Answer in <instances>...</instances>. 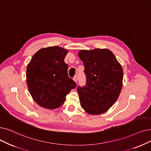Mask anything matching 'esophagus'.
Segmentation results:
<instances>
[{
    "label": "esophagus",
    "mask_w": 151,
    "mask_h": 151,
    "mask_svg": "<svg viewBox=\"0 0 151 151\" xmlns=\"http://www.w3.org/2000/svg\"><path fill=\"white\" fill-rule=\"evenodd\" d=\"M73 80H74L76 82H77L78 77H77V75H76V76H75L74 77V78H73Z\"/></svg>",
    "instance_id": "esophagus-1"
}]
</instances>
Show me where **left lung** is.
I'll list each match as a JSON object with an SVG mask.
<instances>
[{
    "label": "left lung",
    "mask_w": 151,
    "mask_h": 151,
    "mask_svg": "<svg viewBox=\"0 0 151 151\" xmlns=\"http://www.w3.org/2000/svg\"><path fill=\"white\" fill-rule=\"evenodd\" d=\"M86 84L78 86L81 105L90 114L106 112L115 103L122 88L123 72L113 53L107 49L82 50Z\"/></svg>",
    "instance_id": "left-lung-1"
}]
</instances>
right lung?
Listing matches in <instances>:
<instances>
[{
	"label": "right lung",
	"mask_w": 151,
	"mask_h": 151,
	"mask_svg": "<svg viewBox=\"0 0 151 151\" xmlns=\"http://www.w3.org/2000/svg\"><path fill=\"white\" fill-rule=\"evenodd\" d=\"M68 51L59 46L36 52L27 69V82L33 100L41 106L55 109L61 106L76 83L69 77L64 58Z\"/></svg>",
	"instance_id": "obj_1"
}]
</instances>
